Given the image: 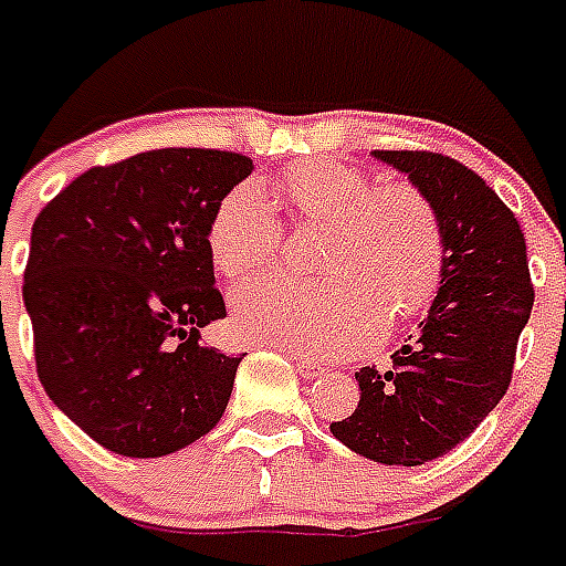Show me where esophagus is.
Segmentation results:
<instances>
[{
	"instance_id": "esophagus-1",
	"label": "esophagus",
	"mask_w": 566,
	"mask_h": 566,
	"mask_svg": "<svg viewBox=\"0 0 566 566\" xmlns=\"http://www.w3.org/2000/svg\"><path fill=\"white\" fill-rule=\"evenodd\" d=\"M295 368H297V374H301V377H306V379L321 377V374H324V370H327V368H321L318 361L304 359V356H295Z\"/></svg>"
}]
</instances>
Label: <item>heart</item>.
<instances>
[{"mask_svg": "<svg viewBox=\"0 0 566 566\" xmlns=\"http://www.w3.org/2000/svg\"><path fill=\"white\" fill-rule=\"evenodd\" d=\"M304 219H327L318 269L329 277H269L233 295V324L260 345L301 356H342L365 345L377 321L397 324L429 304L444 265L441 221L429 198L338 160H315L283 178ZM283 221L260 184H239L212 212L210 254L228 277L274 262Z\"/></svg>", "mask_w": 566, "mask_h": 566, "instance_id": "heart-1", "label": "heart"}]
</instances>
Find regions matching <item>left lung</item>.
<instances>
[{"label": "left lung", "instance_id": "8db88e82", "mask_svg": "<svg viewBox=\"0 0 566 566\" xmlns=\"http://www.w3.org/2000/svg\"><path fill=\"white\" fill-rule=\"evenodd\" d=\"M370 155L436 207L444 265L418 333L388 370H356L359 406L329 432L361 459L415 468L462 444L503 400L535 292L523 230L476 171L432 151Z\"/></svg>", "mask_w": 566, "mask_h": 566}]
</instances>
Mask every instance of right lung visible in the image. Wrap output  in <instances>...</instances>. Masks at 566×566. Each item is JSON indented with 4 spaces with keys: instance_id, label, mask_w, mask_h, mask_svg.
<instances>
[{
    "instance_id": "right-lung-1",
    "label": "right lung",
    "mask_w": 566,
    "mask_h": 566,
    "mask_svg": "<svg viewBox=\"0 0 566 566\" xmlns=\"http://www.w3.org/2000/svg\"><path fill=\"white\" fill-rule=\"evenodd\" d=\"M251 157L157 148L98 166L31 228L22 301L52 403L104 450L160 459L207 436L242 356L201 342L224 318L212 212Z\"/></svg>"
}]
</instances>
